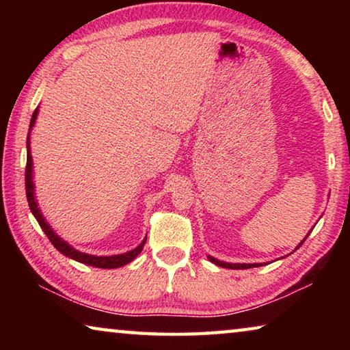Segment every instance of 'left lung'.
I'll list each match as a JSON object with an SVG mask.
<instances>
[{"label": "left lung", "instance_id": "obj_1", "mask_svg": "<svg viewBox=\"0 0 350 350\" xmlns=\"http://www.w3.org/2000/svg\"><path fill=\"white\" fill-rule=\"evenodd\" d=\"M309 236V234H307ZM307 236L304 238V241L307 239ZM304 241H301V244H303ZM301 244L298 247H301ZM296 247V248H298ZM208 259L211 260V262H215L216 265H219V267H224V269H233V270H244V269H252V267H259L260 264H230V262H224V260H219V259H215L213 256H208Z\"/></svg>", "mask_w": 350, "mask_h": 350}]
</instances>
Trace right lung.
Wrapping results in <instances>:
<instances>
[{
    "instance_id": "add662e5",
    "label": "right lung",
    "mask_w": 350,
    "mask_h": 350,
    "mask_svg": "<svg viewBox=\"0 0 350 350\" xmlns=\"http://www.w3.org/2000/svg\"><path fill=\"white\" fill-rule=\"evenodd\" d=\"M38 116V108L33 111L32 118H31V125H29V133H27V162H26V198L29 206H31L32 215L37 219L40 227L43 228L44 234L49 238V241L52 242L58 252L63 253L64 256H68L70 259L79 260L81 264L86 265H92V267H98V269H117L122 267V265H126L128 262H131L134 258H137V254L142 252L144 248L146 239L142 241V244L139 247H135L134 250L123 253V254H114V256H92V254L88 253H81L79 250H75L74 247H70L66 241H63L60 236H57L54 230L51 228V225L46 222V219L41 215V211L38 208L37 200H35L33 196V179H32V156H31V131L35 125V120H37Z\"/></svg>"
}]
</instances>
